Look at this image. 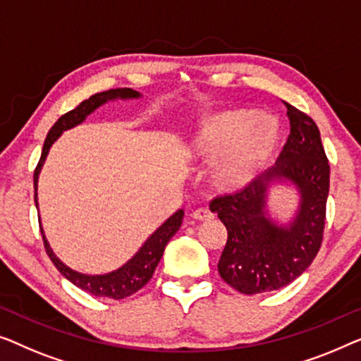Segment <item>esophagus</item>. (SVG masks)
Returning a JSON list of instances; mask_svg holds the SVG:
<instances>
[{
  "mask_svg": "<svg viewBox=\"0 0 361 361\" xmlns=\"http://www.w3.org/2000/svg\"><path fill=\"white\" fill-rule=\"evenodd\" d=\"M191 217L195 221H211L214 216H212V212L209 209H206V207H200V209L191 212Z\"/></svg>",
  "mask_w": 361,
  "mask_h": 361,
  "instance_id": "obj_1",
  "label": "esophagus"
}]
</instances>
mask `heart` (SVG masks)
Segmentation results:
<instances>
[{"label":"heart","instance_id":"1","mask_svg":"<svg viewBox=\"0 0 361 361\" xmlns=\"http://www.w3.org/2000/svg\"><path fill=\"white\" fill-rule=\"evenodd\" d=\"M281 142V126L255 109L211 114L192 132L186 155L196 164H212L211 181L221 192L237 195L252 188L270 165Z\"/></svg>","mask_w":361,"mask_h":361}]
</instances>
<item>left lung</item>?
<instances>
[{
    "instance_id": "left-lung-1",
    "label": "left lung",
    "mask_w": 361,
    "mask_h": 361,
    "mask_svg": "<svg viewBox=\"0 0 361 361\" xmlns=\"http://www.w3.org/2000/svg\"><path fill=\"white\" fill-rule=\"evenodd\" d=\"M284 104L291 132L275 166L247 191L216 197L209 204L227 229L217 270L242 294L275 291L293 283L322 243L331 166L316 123ZM276 182H289L300 192L298 211L286 226L273 221L266 207L267 192Z\"/></svg>"
}]
</instances>
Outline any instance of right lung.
<instances>
[{
    "instance_id": "1",
    "label": "right lung",
    "mask_w": 361,
    "mask_h": 361,
    "mask_svg": "<svg viewBox=\"0 0 361 361\" xmlns=\"http://www.w3.org/2000/svg\"><path fill=\"white\" fill-rule=\"evenodd\" d=\"M140 98L139 91H134L130 88H116V90H108L103 91V93H96L90 96L88 99H85L83 103H80L77 108L68 111L67 114H63L57 123L52 126V129L49 130L47 137H45L42 155H40V160L37 164V169L34 171V201L35 207H37V181H39V173L42 170V165L45 159H47V154L50 147L55 140L62 135L63 130H68L83 123V121L88 118V116L93 113L94 109H98L99 106L113 99H135ZM183 216L185 212L183 209H178L173 216H170L164 224H161L159 229H157L152 235L147 238L144 245L139 248V252L135 253L134 257L130 258L128 263H124L123 267L118 268V270L106 273V275H83V273H78L68 268L65 263H62L55 257V253L50 248L47 238H45V233L42 231V226H40V232H42V240L45 252L55 268L62 273V275L67 278L68 281H72L75 286L83 289L86 293H91L93 296L98 298H111V299H124L139 291L140 288H144L149 280L154 275L157 265H159L161 255H164V250L166 243L170 242V238L178 232ZM40 224V222H39Z\"/></svg>"
}]
</instances>
